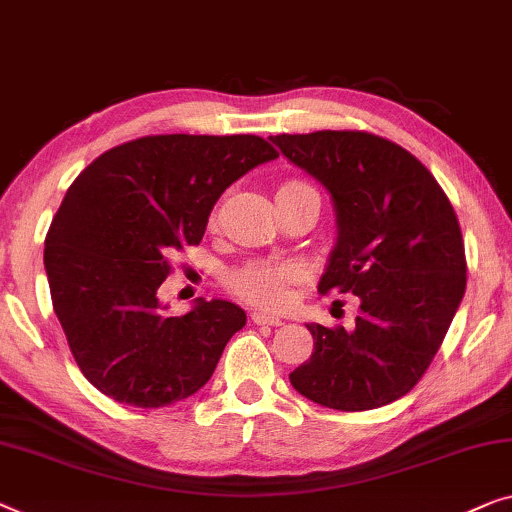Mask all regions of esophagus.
<instances>
[{
	"instance_id": "esophagus-1",
	"label": "esophagus",
	"mask_w": 512,
	"mask_h": 512,
	"mask_svg": "<svg viewBox=\"0 0 512 512\" xmlns=\"http://www.w3.org/2000/svg\"><path fill=\"white\" fill-rule=\"evenodd\" d=\"M251 321H254L256 325H281L279 316L265 314V311H254V314H251Z\"/></svg>"
}]
</instances>
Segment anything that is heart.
<instances>
[{"label": "heart", "instance_id": "1", "mask_svg": "<svg viewBox=\"0 0 512 512\" xmlns=\"http://www.w3.org/2000/svg\"><path fill=\"white\" fill-rule=\"evenodd\" d=\"M307 184L302 182H286L281 184L279 191L288 189H302ZM295 281V270L291 265H272L263 261H254L238 268L228 274V288L242 300L251 302V305L277 309L286 305L288 300V286Z\"/></svg>", "mask_w": 512, "mask_h": 512}]
</instances>
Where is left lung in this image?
<instances>
[{
  "instance_id": "8db88e82",
  "label": "left lung",
  "mask_w": 512,
  "mask_h": 512,
  "mask_svg": "<svg viewBox=\"0 0 512 512\" xmlns=\"http://www.w3.org/2000/svg\"><path fill=\"white\" fill-rule=\"evenodd\" d=\"M330 191L337 242L318 291L358 295L351 330L307 323L314 353L288 374L311 402L379 409L413 390L464 298L457 214L434 175L392 140L367 131L270 136Z\"/></svg>"
}]
</instances>
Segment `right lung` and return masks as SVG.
I'll return each mask as SVG.
<instances>
[{"instance_id":"add662e5","label":"right lung","mask_w":512,"mask_h":512,"mask_svg":"<svg viewBox=\"0 0 512 512\" xmlns=\"http://www.w3.org/2000/svg\"><path fill=\"white\" fill-rule=\"evenodd\" d=\"M279 154L261 136H145L94 159L46 235L53 309L80 372L115 402L159 409L210 381L247 314L203 298L164 316L170 256L203 240L219 196Z\"/></svg>"}]
</instances>
